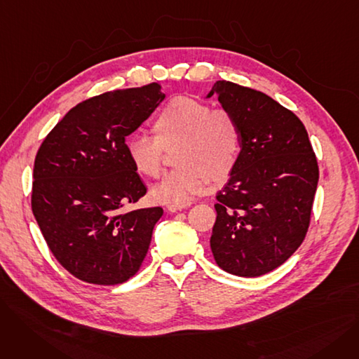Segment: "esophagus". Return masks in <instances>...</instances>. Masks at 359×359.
Instances as JSON below:
<instances>
[{"instance_id": "obj_1", "label": "esophagus", "mask_w": 359, "mask_h": 359, "mask_svg": "<svg viewBox=\"0 0 359 359\" xmlns=\"http://www.w3.org/2000/svg\"><path fill=\"white\" fill-rule=\"evenodd\" d=\"M189 206H191V203H183V205H168V206H167V210H168L170 212H177V211H182V210L189 208Z\"/></svg>"}]
</instances>
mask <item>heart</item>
<instances>
[{"instance_id": "obj_1", "label": "heart", "mask_w": 359, "mask_h": 359, "mask_svg": "<svg viewBox=\"0 0 359 359\" xmlns=\"http://www.w3.org/2000/svg\"><path fill=\"white\" fill-rule=\"evenodd\" d=\"M154 137L134 135L126 142V154L137 173L156 177L164 148L175 151V163L151 187V198L165 205H183L202 194L208 182L221 183L234 170L240 149V126L229 110L191 97L170 100L153 123Z\"/></svg>"}]
</instances>
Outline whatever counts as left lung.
I'll list each match as a JSON object with an SVG mask.
<instances>
[{
    "mask_svg": "<svg viewBox=\"0 0 359 359\" xmlns=\"http://www.w3.org/2000/svg\"><path fill=\"white\" fill-rule=\"evenodd\" d=\"M212 94L237 119L241 151L217 194L211 249L225 272L255 278L280 266L303 243L317 158L303 122L265 93L217 81Z\"/></svg>",
    "mask_w": 359,
    "mask_h": 359,
    "instance_id": "1",
    "label": "left lung"
}]
</instances>
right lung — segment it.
<instances>
[{
    "label": "right lung",
    "mask_w": 359,
    "mask_h": 359,
    "mask_svg": "<svg viewBox=\"0 0 359 359\" xmlns=\"http://www.w3.org/2000/svg\"><path fill=\"white\" fill-rule=\"evenodd\" d=\"M158 83L113 90L72 107L37 149L32 211L55 259L75 278L118 285L134 276L163 208L128 211L147 187L126 137L164 100Z\"/></svg>",
    "instance_id": "right-lung-1"
}]
</instances>
